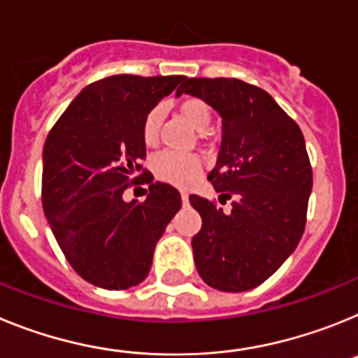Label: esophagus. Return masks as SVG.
Wrapping results in <instances>:
<instances>
[{
  "label": "esophagus",
  "instance_id": "obj_1",
  "mask_svg": "<svg viewBox=\"0 0 358 358\" xmlns=\"http://www.w3.org/2000/svg\"><path fill=\"white\" fill-rule=\"evenodd\" d=\"M182 201H183V203H187V201H189V194L185 191H182Z\"/></svg>",
  "mask_w": 358,
  "mask_h": 358
}]
</instances>
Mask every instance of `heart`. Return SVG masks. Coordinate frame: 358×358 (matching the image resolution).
<instances>
[{
    "instance_id": "b5f03b06",
    "label": "heart",
    "mask_w": 358,
    "mask_h": 358,
    "mask_svg": "<svg viewBox=\"0 0 358 358\" xmlns=\"http://www.w3.org/2000/svg\"><path fill=\"white\" fill-rule=\"evenodd\" d=\"M180 113L194 129L205 131L213 122V111L207 102L198 97L183 99L180 102ZM164 122V110L160 106H153L145 113L142 120L141 135L142 142L148 148H155L160 141V129ZM153 173L162 182L176 185V187H189L196 182L201 175V160L196 155H183L175 151H164L153 158Z\"/></svg>"
}]
</instances>
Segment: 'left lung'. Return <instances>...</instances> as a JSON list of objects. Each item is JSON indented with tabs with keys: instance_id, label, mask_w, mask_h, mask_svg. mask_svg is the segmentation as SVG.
Here are the masks:
<instances>
[{
	"instance_id": "obj_1",
	"label": "left lung",
	"mask_w": 358,
	"mask_h": 358,
	"mask_svg": "<svg viewBox=\"0 0 358 358\" xmlns=\"http://www.w3.org/2000/svg\"><path fill=\"white\" fill-rule=\"evenodd\" d=\"M203 99L222 115V145L207 178L220 201L191 194L201 216L192 238L200 278L222 292L259 287L295 250L306 225L313 173L301 127L265 90L239 79H187L176 95Z\"/></svg>"
}]
</instances>
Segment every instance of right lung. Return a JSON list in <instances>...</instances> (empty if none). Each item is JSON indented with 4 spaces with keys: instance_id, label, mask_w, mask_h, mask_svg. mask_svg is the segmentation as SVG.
Returning a JSON list of instances; mask_svg holds the SVG:
<instances>
[{
    "instance_id": "1",
    "label": "right lung",
    "mask_w": 358,
    "mask_h": 358,
    "mask_svg": "<svg viewBox=\"0 0 358 358\" xmlns=\"http://www.w3.org/2000/svg\"><path fill=\"white\" fill-rule=\"evenodd\" d=\"M183 76H111L73 99L43 149V210L71 268L106 290H126L148 278L158 239L182 207L169 183L144 169L141 127L145 113ZM148 182L144 202L122 200Z\"/></svg>"
}]
</instances>
